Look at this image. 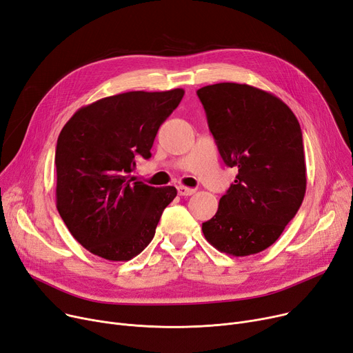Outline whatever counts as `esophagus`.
Returning a JSON list of instances; mask_svg holds the SVG:
<instances>
[{"mask_svg": "<svg viewBox=\"0 0 353 353\" xmlns=\"http://www.w3.org/2000/svg\"><path fill=\"white\" fill-rule=\"evenodd\" d=\"M177 192H179L180 196H192L196 190L190 189V188H186V186H180V188H177Z\"/></svg>", "mask_w": 353, "mask_h": 353, "instance_id": "esophagus-1", "label": "esophagus"}]
</instances>
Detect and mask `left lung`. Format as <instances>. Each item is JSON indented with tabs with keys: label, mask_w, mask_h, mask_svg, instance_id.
I'll return each instance as SVG.
<instances>
[{
	"label": "left lung",
	"mask_w": 353,
	"mask_h": 353,
	"mask_svg": "<svg viewBox=\"0 0 353 353\" xmlns=\"http://www.w3.org/2000/svg\"><path fill=\"white\" fill-rule=\"evenodd\" d=\"M197 96L221 159L237 169L203 234L228 254L262 252L279 239L305 197L299 121L281 99L248 84L206 85Z\"/></svg>",
	"instance_id": "left-lung-1"
}]
</instances>
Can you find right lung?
Here are the masks:
<instances>
[{"label":"right lung","instance_id":"right-lung-1","mask_svg":"<svg viewBox=\"0 0 353 353\" xmlns=\"http://www.w3.org/2000/svg\"><path fill=\"white\" fill-rule=\"evenodd\" d=\"M184 90L128 91L81 107L55 148L57 210L72 237L107 261H130L154 237L173 186L152 188L130 177L136 159H150L159 127Z\"/></svg>","mask_w":353,"mask_h":353}]
</instances>
